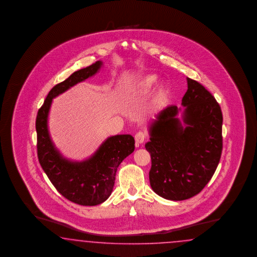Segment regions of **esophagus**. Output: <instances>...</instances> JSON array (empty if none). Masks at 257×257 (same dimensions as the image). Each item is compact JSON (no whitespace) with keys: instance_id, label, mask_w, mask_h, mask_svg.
Here are the masks:
<instances>
[{"instance_id":"1","label":"esophagus","mask_w":257,"mask_h":257,"mask_svg":"<svg viewBox=\"0 0 257 257\" xmlns=\"http://www.w3.org/2000/svg\"><path fill=\"white\" fill-rule=\"evenodd\" d=\"M146 137H147L146 133L142 132V131H140V132L137 133V134H136V136H135L136 146H137V147H139L140 144H142V143L144 142V140H146Z\"/></svg>"}]
</instances>
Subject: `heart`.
<instances>
[{
  "label": "heart",
  "mask_w": 257,
  "mask_h": 257,
  "mask_svg": "<svg viewBox=\"0 0 257 257\" xmlns=\"http://www.w3.org/2000/svg\"><path fill=\"white\" fill-rule=\"evenodd\" d=\"M156 82H157V76L156 74H148L142 79V81L140 83V86H141L143 91L148 92V91L152 90V88L156 85ZM167 96H168V90H167L166 86H161L159 87V89L157 90L156 101L158 102H162V101L166 100Z\"/></svg>",
  "instance_id": "b5f03b06"
}]
</instances>
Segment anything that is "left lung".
I'll return each instance as SVG.
<instances>
[{
  "mask_svg": "<svg viewBox=\"0 0 257 257\" xmlns=\"http://www.w3.org/2000/svg\"><path fill=\"white\" fill-rule=\"evenodd\" d=\"M181 109L161 110L150 126V184L156 194L171 201L200 193L214 175L222 152V113L213 95L187 78Z\"/></svg>",
  "mask_w": 257,
  "mask_h": 257,
  "instance_id": "1",
  "label": "left lung"
}]
</instances>
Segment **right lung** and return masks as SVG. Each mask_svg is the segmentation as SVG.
I'll return each mask as SVG.
<instances>
[{
	"mask_svg": "<svg viewBox=\"0 0 257 257\" xmlns=\"http://www.w3.org/2000/svg\"><path fill=\"white\" fill-rule=\"evenodd\" d=\"M101 65V61H97L55 85L47 95L36 119L38 157L41 168L60 194L80 205H97L108 199L119 164L135 150V140L131 135H117L105 140L90 158L72 162L63 157L51 140L48 115L53 99L93 76Z\"/></svg>",
	"mask_w": 257,
	"mask_h": 257,
	"instance_id": "add662e5",
	"label": "right lung"
}]
</instances>
